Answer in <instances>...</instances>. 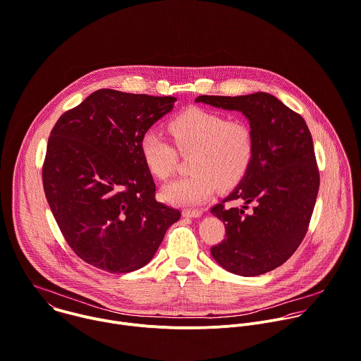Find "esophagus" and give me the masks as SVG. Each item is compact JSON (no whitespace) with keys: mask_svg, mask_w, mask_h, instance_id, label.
I'll use <instances>...</instances> for the list:
<instances>
[{"mask_svg":"<svg viewBox=\"0 0 361 361\" xmlns=\"http://www.w3.org/2000/svg\"><path fill=\"white\" fill-rule=\"evenodd\" d=\"M202 210H199V209H183V212H182V214L185 216V217H199V216H202Z\"/></svg>","mask_w":361,"mask_h":361,"instance_id":"obj_1","label":"esophagus"}]
</instances>
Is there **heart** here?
Returning <instances> with one entry per match:
<instances>
[{"label":"heart","mask_w":361,"mask_h":361,"mask_svg":"<svg viewBox=\"0 0 361 361\" xmlns=\"http://www.w3.org/2000/svg\"><path fill=\"white\" fill-rule=\"evenodd\" d=\"M169 133L180 154H190L189 169L162 190L164 197L175 204H197L219 188L237 185L248 172L254 151L251 127L240 118L204 110L189 109L169 123ZM141 154L149 172L161 180L169 179L178 165V152L171 141L155 130L141 138Z\"/></svg>","instance_id":"heart-1"}]
</instances>
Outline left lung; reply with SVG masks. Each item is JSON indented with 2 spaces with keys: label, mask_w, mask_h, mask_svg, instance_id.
<instances>
[{
  "label": "left lung",
  "mask_w": 361,
  "mask_h": 361,
  "mask_svg": "<svg viewBox=\"0 0 361 361\" xmlns=\"http://www.w3.org/2000/svg\"><path fill=\"white\" fill-rule=\"evenodd\" d=\"M224 110L241 111L250 121L255 151L238 186L212 207L223 220L226 237L213 245V258L227 271L255 276L282 265L306 235L313 213L319 169L305 120L275 96H199ZM244 201L243 208L229 203Z\"/></svg>",
  "instance_id": "1"
}]
</instances>
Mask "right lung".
I'll return each instance as SVG.
<instances>
[{
	"label": "right lung",
	"mask_w": 361,
	"mask_h": 361,
	"mask_svg": "<svg viewBox=\"0 0 361 361\" xmlns=\"http://www.w3.org/2000/svg\"><path fill=\"white\" fill-rule=\"evenodd\" d=\"M175 97L102 89L63 113L48 140L45 195L69 247L111 274L151 261L180 212L155 200L141 138Z\"/></svg>",
	"instance_id": "right-lung-1"
}]
</instances>
